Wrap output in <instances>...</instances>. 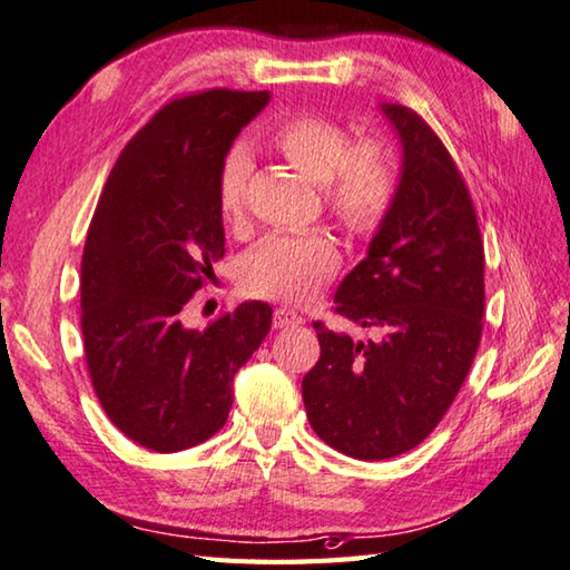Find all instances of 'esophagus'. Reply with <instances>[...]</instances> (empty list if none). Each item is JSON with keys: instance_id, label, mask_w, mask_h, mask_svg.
<instances>
[{"instance_id": "1", "label": "esophagus", "mask_w": 570, "mask_h": 570, "mask_svg": "<svg viewBox=\"0 0 570 570\" xmlns=\"http://www.w3.org/2000/svg\"><path fill=\"white\" fill-rule=\"evenodd\" d=\"M273 325L277 330L297 327V325H303V315H297V313H293V309H287V307H277L275 315H273Z\"/></svg>"}]
</instances>
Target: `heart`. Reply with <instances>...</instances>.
Segmentation results:
<instances>
[{"mask_svg": "<svg viewBox=\"0 0 570 570\" xmlns=\"http://www.w3.org/2000/svg\"><path fill=\"white\" fill-rule=\"evenodd\" d=\"M271 146L313 184L327 186L325 198L352 233H372L394 198V166L382 144L352 146L345 126L322 116H289L271 131ZM250 180V156L243 148L223 158L216 178L220 218L240 225ZM340 267L337 245L325 233L267 235L243 263V283L257 297L303 303Z\"/></svg>", "mask_w": 570, "mask_h": 570, "instance_id": "1", "label": "heart"}]
</instances>
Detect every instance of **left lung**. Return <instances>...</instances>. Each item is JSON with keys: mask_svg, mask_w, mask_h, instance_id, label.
I'll return each instance as SVG.
<instances>
[{"mask_svg": "<svg viewBox=\"0 0 570 570\" xmlns=\"http://www.w3.org/2000/svg\"><path fill=\"white\" fill-rule=\"evenodd\" d=\"M382 111L402 141L400 186L335 295V313L377 340L313 322L320 360L303 380L315 434L362 461L400 456L434 432L484 327V243L464 178L422 116L400 104Z\"/></svg>", "mask_w": 570, "mask_h": 570, "instance_id": "obj_1", "label": "left lung"}]
</instances>
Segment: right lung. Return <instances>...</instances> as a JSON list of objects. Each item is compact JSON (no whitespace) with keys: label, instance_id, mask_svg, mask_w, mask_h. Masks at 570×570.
I'll return each mask as SVG.
<instances>
[{"label":"right lung","instance_id":"right-lung-1","mask_svg":"<svg viewBox=\"0 0 570 570\" xmlns=\"http://www.w3.org/2000/svg\"><path fill=\"white\" fill-rule=\"evenodd\" d=\"M267 91L210 89L168 101L118 156L81 257L86 367L106 416L158 454L210 439L228 419L233 377L271 332L250 299L206 330L188 299L225 253L216 178Z\"/></svg>","mask_w":570,"mask_h":570}]
</instances>
